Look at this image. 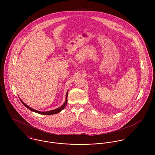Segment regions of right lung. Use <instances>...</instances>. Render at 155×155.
<instances>
[{
	"label": "right lung",
	"instance_id": "add662e5",
	"mask_svg": "<svg viewBox=\"0 0 155 155\" xmlns=\"http://www.w3.org/2000/svg\"><path fill=\"white\" fill-rule=\"evenodd\" d=\"M68 91H67V92L66 101H65V102L64 103V104H63L61 106H60V107L57 108V109H55L51 110L45 111L37 110H36V109H33V108L30 107V106H28V105H27L25 103H24V102L22 101V100H21V98H20V101H21V103H22V104H24V106H25L28 109H29V110H30L31 111H34V112H36V113H39V114H44V115H51V114H57V113H58L60 112L62 110H63V109H64V107H66L67 103V95H68Z\"/></svg>",
	"mask_w": 155,
	"mask_h": 155
}]
</instances>
